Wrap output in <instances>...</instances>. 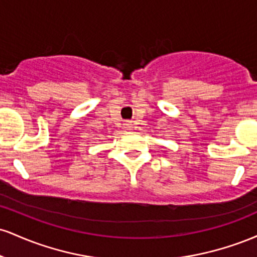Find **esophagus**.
<instances>
[{
    "instance_id": "esophagus-1",
    "label": "esophagus",
    "mask_w": 257,
    "mask_h": 257,
    "mask_svg": "<svg viewBox=\"0 0 257 257\" xmlns=\"http://www.w3.org/2000/svg\"><path fill=\"white\" fill-rule=\"evenodd\" d=\"M125 128L131 131V129H132V123H125Z\"/></svg>"
}]
</instances>
